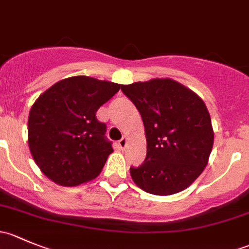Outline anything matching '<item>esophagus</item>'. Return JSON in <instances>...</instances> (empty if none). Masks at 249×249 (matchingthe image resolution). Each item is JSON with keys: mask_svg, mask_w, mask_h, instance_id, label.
Returning <instances> with one entry per match:
<instances>
[{"mask_svg": "<svg viewBox=\"0 0 249 249\" xmlns=\"http://www.w3.org/2000/svg\"><path fill=\"white\" fill-rule=\"evenodd\" d=\"M119 145H120V148H125L126 147V144H127V139L126 137H123L122 140H119Z\"/></svg>", "mask_w": 249, "mask_h": 249, "instance_id": "obj_1", "label": "esophagus"}]
</instances>
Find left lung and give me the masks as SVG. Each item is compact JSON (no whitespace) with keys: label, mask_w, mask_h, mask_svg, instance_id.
<instances>
[{"label":"left lung","mask_w":249,"mask_h":249,"mask_svg":"<svg viewBox=\"0 0 249 249\" xmlns=\"http://www.w3.org/2000/svg\"><path fill=\"white\" fill-rule=\"evenodd\" d=\"M144 125L147 155L130 167L137 187L153 195H172L203 171L213 147V129L205 102L176 80L152 79L122 85Z\"/></svg>","instance_id":"8db88e82"}]
</instances>
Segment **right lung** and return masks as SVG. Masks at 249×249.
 I'll list each match as a JSON object with an SVG mask.
<instances>
[{"label": "right lung", "instance_id": "obj_1", "mask_svg": "<svg viewBox=\"0 0 249 249\" xmlns=\"http://www.w3.org/2000/svg\"><path fill=\"white\" fill-rule=\"evenodd\" d=\"M119 89L117 83L77 76L55 83L36 100L29 115V147L49 179L74 187L101 172L113 148L96 112Z\"/></svg>", "mask_w": 249, "mask_h": 249}]
</instances>
